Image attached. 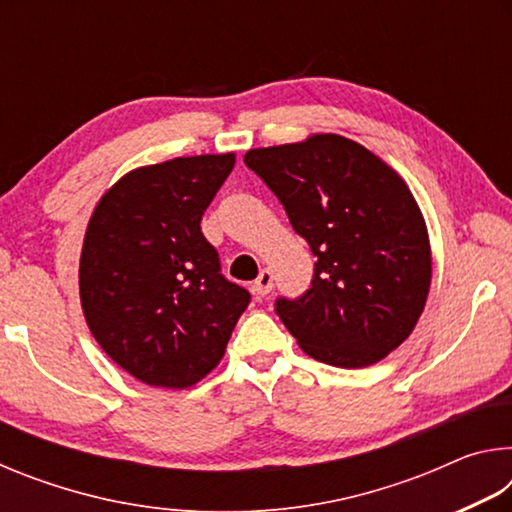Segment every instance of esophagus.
Wrapping results in <instances>:
<instances>
[{
    "mask_svg": "<svg viewBox=\"0 0 512 512\" xmlns=\"http://www.w3.org/2000/svg\"><path fill=\"white\" fill-rule=\"evenodd\" d=\"M271 289H273V273L268 271V268H262L257 275V280L253 282V291L257 293V298H264Z\"/></svg>",
    "mask_w": 512,
    "mask_h": 512,
    "instance_id": "esophagus-1",
    "label": "esophagus"
}]
</instances>
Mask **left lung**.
Wrapping results in <instances>:
<instances>
[{"instance_id": "obj_1", "label": "left lung", "mask_w": 512, "mask_h": 512, "mask_svg": "<svg viewBox=\"0 0 512 512\" xmlns=\"http://www.w3.org/2000/svg\"><path fill=\"white\" fill-rule=\"evenodd\" d=\"M316 257L311 287L275 298L309 357L366 368L406 341L427 302V225L404 180L361 144L311 135L244 155Z\"/></svg>"}]
</instances>
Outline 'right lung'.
Instances as JSON below:
<instances>
[{"mask_svg":"<svg viewBox=\"0 0 512 512\" xmlns=\"http://www.w3.org/2000/svg\"><path fill=\"white\" fill-rule=\"evenodd\" d=\"M235 155L131 171L85 232L79 284L103 352L149 386L187 388L221 361L250 293L221 273L201 219Z\"/></svg>","mask_w":512,"mask_h":512,"instance_id":"1","label":"right lung"}]
</instances>
